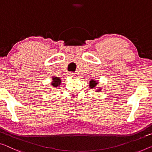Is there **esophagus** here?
<instances>
[{"mask_svg":"<svg viewBox=\"0 0 152 152\" xmlns=\"http://www.w3.org/2000/svg\"><path fill=\"white\" fill-rule=\"evenodd\" d=\"M69 76H74V74L73 73V72H69Z\"/></svg>","mask_w":152,"mask_h":152,"instance_id":"obj_1","label":"esophagus"}]
</instances>
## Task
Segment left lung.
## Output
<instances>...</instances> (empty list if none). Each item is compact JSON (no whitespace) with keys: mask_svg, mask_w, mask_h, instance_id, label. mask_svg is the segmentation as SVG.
Segmentation results:
<instances>
[{"mask_svg":"<svg viewBox=\"0 0 152 152\" xmlns=\"http://www.w3.org/2000/svg\"><path fill=\"white\" fill-rule=\"evenodd\" d=\"M97 84H98V83H96V81H94V80H91L90 81V83H89V86H90V88H94V87H96V86L97 85ZM98 91H99V90H98Z\"/></svg>","mask_w":152,"mask_h":152,"instance_id":"left-lung-1","label":"left lung"}]
</instances>
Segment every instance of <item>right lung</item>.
Here are the masks:
<instances>
[{
  "label": "right lung",
  "mask_w": 152,
  "mask_h": 152,
  "mask_svg": "<svg viewBox=\"0 0 152 152\" xmlns=\"http://www.w3.org/2000/svg\"><path fill=\"white\" fill-rule=\"evenodd\" d=\"M53 82H52V85L53 86V87H58V85H60L61 83V79L58 78V77H54L53 78Z\"/></svg>",
  "instance_id": "add662e5"
}]
</instances>
